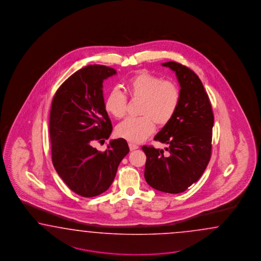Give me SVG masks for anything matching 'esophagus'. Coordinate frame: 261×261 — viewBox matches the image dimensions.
<instances>
[{
	"label": "esophagus",
	"mask_w": 261,
	"mask_h": 261,
	"mask_svg": "<svg viewBox=\"0 0 261 261\" xmlns=\"http://www.w3.org/2000/svg\"><path fill=\"white\" fill-rule=\"evenodd\" d=\"M129 148H130V150L133 151L136 150V149H138L139 148V146L137 145V144H134V143H129Z\"/></svg>",
	"instance_id": "1"
}]
</instances>
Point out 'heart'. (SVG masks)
Wrapping results in <instances>:
<instances>
[{"label": "heart", "instance_id": "b5f03b06", "mask_svg": "<svg viewBox=\"0 0 261 261\" xmlns=\"http://www.w3.org/2000/svg\"><path fill=\"white\" fill-rule=\"evenodd\" d=\"M127 94L138 99L139 114L142 117L128 118L116 127V134L128 142H141L155 131V122L164 126L178 110L181 93L171 80H163L146 71H139L125 84ZM104 108L115 119H121L126 113L127 98L119 89H113L106 96Z\"/></svg>", "mask_w": 261, "mask_h": 261}]
</instances>
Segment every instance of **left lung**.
<instances>
[{
  "label": "left lung",
  "instance_id": "8db88e82",
  "mask_svg": "<svg viewBox=\"0 0 261 261\" xmlns=\"http://www.w3.org/2000/svg\"><path fill=\"white\" fill-rule=\"evenodd\" d=\"M176 74L181 99L178 110L154 137L164 150L142 146L146 155L144 178L151 188L166 193H181L197 182L211 159L214 113L197 74L186 66L162 64Z\"/></svg>",
  "mask_w": 261,
  "mask_h": 261
}]
</instances>
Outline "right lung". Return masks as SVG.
Returning <instances> with one entry per match:
<instances>
[{"instance_id": "1", "label": "right lung", "mask_w": 261, "mask_h": 261, "mask_svg": "<svg viewBox=\"0 0 261 261\" xmlns=\"http://www.w3.org/2000/svg\"><path fill=\"white\" fill-rule=\"evenodd\" d=\"M117 74L112 68L89 65L74 72L56 91L49 116L51 158L56 172L73 192L94 197L109 189L121 160L129 152L124 139L111 140L113 127L104 108L103 81Z\"/></svg>"}]
</instances>
